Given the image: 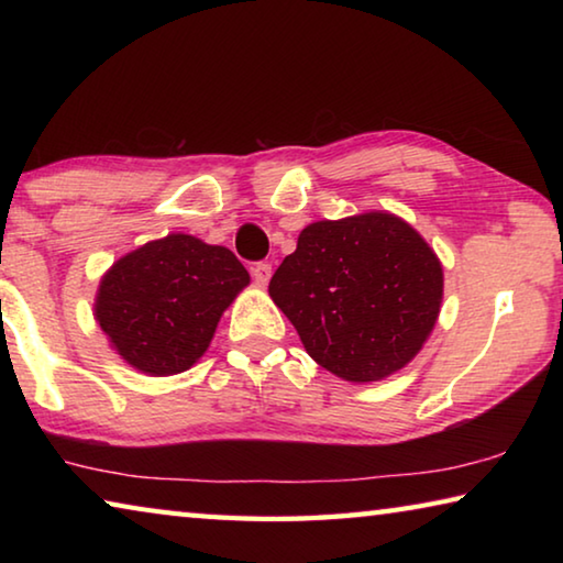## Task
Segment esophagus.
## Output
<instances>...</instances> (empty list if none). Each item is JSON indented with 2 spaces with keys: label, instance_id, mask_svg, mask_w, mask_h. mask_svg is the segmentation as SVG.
Wrapping results in <instances>:
<instances>
[{
  "label": "esophagus",
  "instance_id": "34e87169",
  "mask_svg": "<svg viewBox=\"0 0 563 563\" xmlns=\"http://www.w3.org/2000/svg\"><path fill=\"white\" fill-rule=\"evenodd\" d=\"M271 275H273L271 263H255L253 265V278H255V283H258V285H268Z\"/></svg>",
  "mask_w": 563,
  "mask_h": 563
}]
</instances>
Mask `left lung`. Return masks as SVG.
<instances>
[{
	"mask_svg": "<svg viewBox=\"0 0 563 563\" xmlns=\"http://www.w3.org/2000/svg\"><path fill=\"white\" fill-rule=\"evenodd\" d=\"M442 285L440 258L412 225L365 213L305 228L268 292L318 365L375 383L422 350Z\"/></svg>",
	"mask_w": 563,
	"mask_h": 563,
	"instance_id": "8db88e82",
	"label": "left lung"
}]
</instances>
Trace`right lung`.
Returning <instances> with one entry per match:
<instances>
[{
    "instance_id": "obj_1",
    "label": "right lung",
    "mask_w": 563,
    "mask_h": 563,
    "mask_svg": "<svg viewBox=\"0 0 563 563\" xmlns=\"http://www.w3.org/2000/svg\"><path fill=\"white\" fill-rule=\"evenodd\" d=\"M251 283L223 245L174 233L123 255L103 275L97 320L141 373H184L211 345L223 310Z\"/></svg>"
}]
</instances>
